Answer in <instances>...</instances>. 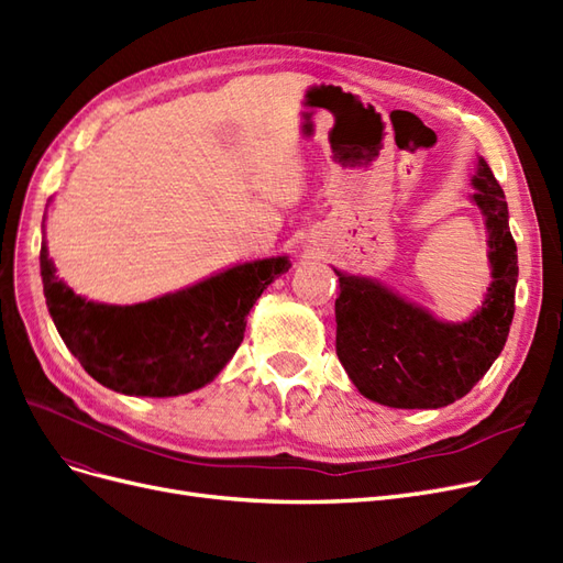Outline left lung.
Here are the masks:
<instances>
[{"instance_id": "obj_1", "label": "left lung", "mask_w": 563, "mask_h": 563, "mask_svg": "<svg viewBox=\"0 0 563 563\" xmlns=\"http://www.w3.org/2000/svg\"><path fill=\"white\" fill-rule=\"evenodd\" d=\"M472 185V201L486 218L493 275L482 310L472 319L439 321L383 284L335 269V352L371 401L391 408L449 406L484 378L505 347L515 317L517 244L503 187L482 157Z\"/></svg>"}]
</instances>
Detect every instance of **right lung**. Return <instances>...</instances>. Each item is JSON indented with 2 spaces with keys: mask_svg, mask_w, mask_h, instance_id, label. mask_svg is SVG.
I'll return each mask as SVG.
<instances>
[{
  "mask_svg": "<svg viewBox=\"0 0 563 563\" xmlns=\"http://www.w3.org/2000/svg\"><path fill=\"white\" fill-rule=\"evenodd\" d=\"M40 267L48 314L93 380L133 397H178L223 371L242 345L253 302L291 263L277 255L234 265L183 291L124 308L65 286L44 242Z\"/></svg>",
  "mask_w": 563,
  "mask_h": 563,
  "instance_id": "obj_1",
  "label": "right lung"
}]
</instances>
